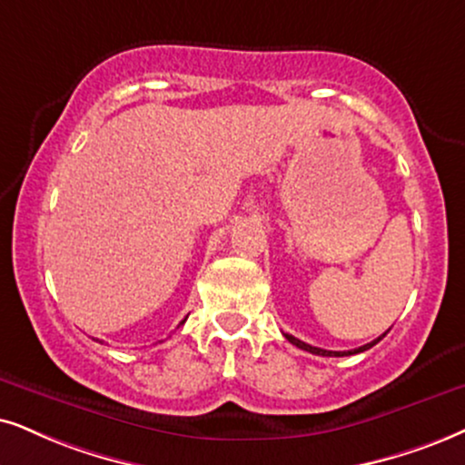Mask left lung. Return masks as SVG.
<instances>
[{
    "instance_id": "1",
    "label": "left lung",
    "mask_w": 465,
    "mask_h": 465,
    "mask_svg": "<svg viewBox=\"0 0 465 465\" xmlns=\"http://www.w3.org/2000/svg\"><path fill=\"white\" fill-rule=\"evenodd\" d=\"M386 332H389V331H386ZM386 332H384V334H386ZM384 334H381V337H378V339H373L371 343L361 345V348L350 350V351H332V350H322V348H315V345H309V343H304V341L296 339V337H293V334H285V339L290 341L292 345H296V348H301V350H304V351H311V354H317V356H351V354H361V351L369 350V348H373L375 343H380V341L384 339Z\"/></svg>"
}]
</instances>
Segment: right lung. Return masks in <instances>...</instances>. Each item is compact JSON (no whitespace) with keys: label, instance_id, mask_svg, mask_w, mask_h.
Listing matches in <instances>:
<instances>
[{"label":"right lung","instance_id":"1","mask_svg":"<svg viewBox=\"0 0 465 465\" xmlns=\"http://www.w3.org/2000/svg\"><path fill=\"white\" fill-rule=\"evenodd\" d=\"M182 324H184V322H182Z\"/></svg>","mask_w":465,"mask_h":465}]
</instances>
